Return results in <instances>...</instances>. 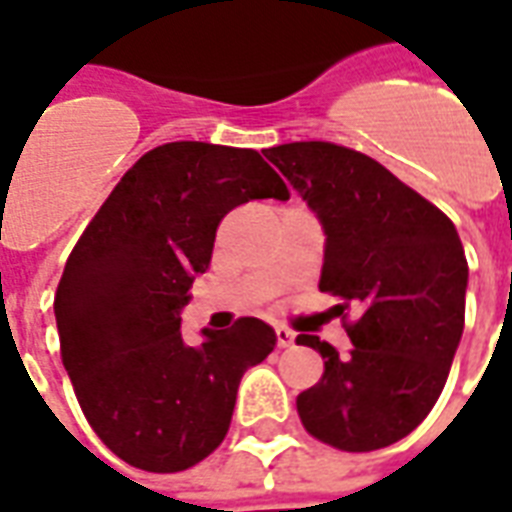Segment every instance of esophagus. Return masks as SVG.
Returning a JSON list of instances; mask_svg holds the SVG:
<instances>
[{
	"label": "esophagus",
	"instance_id": "esophagus-1",
	"mask_svg": "<svg viewBox=\"0 0 512 512\" xmlns=\"http://www.w3.org/2000/svg\"><path fill=\"white\" fill-rule=\"evenodd\" d=\"M295 342V333L293 331H287V328H276V344L285 350V347H293Z\"/></svg>",
	"mask_w": 512,
	"mask_h": 512
}]
</instances>
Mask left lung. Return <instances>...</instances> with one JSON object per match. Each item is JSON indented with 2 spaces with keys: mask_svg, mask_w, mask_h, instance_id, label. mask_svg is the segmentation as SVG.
Instances as JSON below:
<instances>
[{
  "mask_svg": "<svg viewBox=\"0 0 512 512\" xmlns=\"http://www.w3.org/2000/svg\"><path fill=\"white\" fill-rule=\"evenodd\" d=\"M325 230L320 290L350 336L339 355L320 336L317 385L295 407L314 439L347 453L388 448L437 404L464 331L467 257L434 203L361 151L298 140L263 151ZM356 317L349 320V312Z\"/></svg>",
  "mask_w": 512,
  "mask_h": 512,
  "instance_id": "8db88e82",
  "label": "left lung"
}]
</instances>
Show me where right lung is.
<instances>
[{
	"label": "right lung",
	"mask_w": 512,
	"mask_h": 512,
	"mask_svg": "<svg viewBox=\"0 0 512 512\" xmlns=\"http://www.w3.org/2000/svg\"><path fill=\"white\" fill-rule=\"evenodd\" d=\"M263 198L290 189L255 149L165 143L121 176L67 257L54 298L62 363L94 434L130 467L181 472L211 456L238 382L274 350L257 317L195 347L179 328L219 222Z\"/></svg>",
	"instance_id": "obj_1"
}]
</instances>
